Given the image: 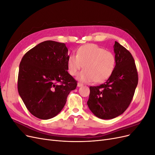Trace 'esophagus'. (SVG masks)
Wrapping results in <instances>:
<instances>
[{"label": "esophagus", "mask_w": 155, "mask_h": 155, "mask_svg": "<svg viewBox=\"0 0 155 155\" xmlns=\"http://www.w3.org/2000/svg\"><path fill=\"white\" fill-rule=\"evenodd\" d=\"M83 85L82 83H78V87H82Z\"/></svg>", "instance_id": "obj_1"}]
</instances>
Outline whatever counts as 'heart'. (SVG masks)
Wrapping results in <instances>:
<instances>
[{
    "label": "heart",
    "mask_w": 155,
    "mask_h": 155,
    "mask_svg": "<svg viewBox=\"0 0 155 155\" xmlns=\"http://www.w3.org/2000/svg\"><path fill=\"white\" fill-rule=\"evenodd\" d=\"M116 64L114 53L95 44L80 46L76 55L70 54L67 59L68 70L73 76H76L83 65L84 70L78 76V80L83 83L105 81L113 73Z\"/></svg>",
    "instance_id": "heart-1"
}]
</instances>
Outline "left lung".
Returning a JSON list of instances; mask_svg holds the SVG:
<instances>
[{
  "instance_id": "1",
  "label": "left lung",
  "mask_w": 155,
  "mask_h": 155,
  "mask_svg": "<svg viewBox=\"0 0 155 155\" xmlns=\"http://www.w3.org/2000/svg\"><path fill=\"white\" fill-rule=\"evenodd\" d=\"M114 51L116 64L107 81L96 87H90L87 105L97 118L110 120L123 114L133 100L138 77L133 55L115 41Z\"/></svg>"
}]
</instances>
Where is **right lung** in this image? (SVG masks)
I'll return each instance as SVG.
<instances>
[{"mask_svg":"<svg viewBox=\"0 0 155 155\" xmlns=\"http://www.w3.org/2000/svg\"><path fill=\"white\" fill-rule=\"evenodd\" d=\"M64 43L46 41L25 54L18 75V92L30 113L41 120L61 111L77 81L68 72Z\"/></svg>","mask_w":155,"mask_h":155,"instance_id":"right-lung-1","label":"right lung"}]
</instances>
